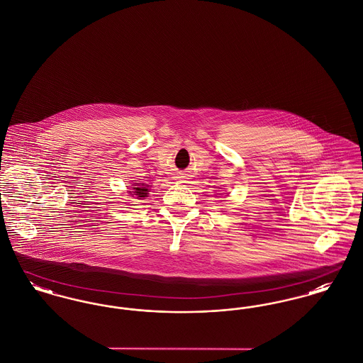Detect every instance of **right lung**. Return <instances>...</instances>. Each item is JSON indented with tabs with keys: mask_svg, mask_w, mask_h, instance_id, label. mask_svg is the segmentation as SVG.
Here are the masks:
<instances>
[{
	"mask_svg": "<svg viewBox=\"0 0 363 363\" xmlns=\"http://www.w3.org/2000/svg\"><path fill=\"white\" fill-rule=\"evenodd\" d=\"M136 186H138V188H133L135 191H130L132 197H136L138 200H143V197H147V194H148V186H150V185L138 184Z\"/></svg>",
	"mask_w": 363,
	"mask_h": 363,
	"instance_id": "add662e5",
	"label": "right lung"
}]
</instances>
